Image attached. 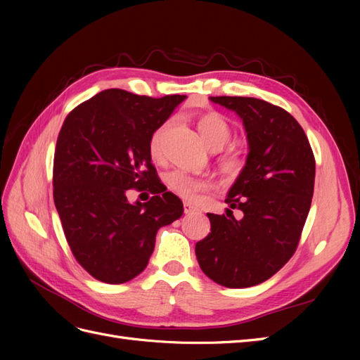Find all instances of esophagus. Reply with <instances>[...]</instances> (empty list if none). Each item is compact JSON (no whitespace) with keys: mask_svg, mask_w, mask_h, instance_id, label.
Returning <instances> with one entry per match:
<instances>
[{"mask_svg":"<svg viewBox=\"0 0 360 360\" xmlns=\"http://www.w3.org/2000/svg\"><path fill=\"white\" fill-rule=\"evenodd\" d=\"M183 210H184V213H195V212H200L197 207H195L192 202H189V201H184L183 202Z\"/></svg>","mask_w":360,"mask_h":360,"instance_id":"34e87169","label":"esophagus"}]
</instances>
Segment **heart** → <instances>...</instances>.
Segmentation results:
<instances>
[{"label": "heart", "mask_w": 360, "mask_h": 360, "mask_svg": "<svg viewBox=\"0 0 360 360\" xmlns=\"http://www.w3.org/2000/svg\"><path fill=\"white\" fill-rule=\"evenodd\" d=\"M172 126L171 120L163 122L155 129L148 141V153L155 162H162L165 158V141L169 129ZM198 130L204 144L212 151H219L224 146L230 144L233 138V129L226 118L217 112L204 114L198 118ZM217 169L226 180H236L243 174L246 168V155L238 147H227L217 156ZM165 184L171 192L184 200H195L198 195L210 188V180L204 176H195L181 169H172L165 174Z\"/></svg>", "instance_id": "1"}]
</instances>
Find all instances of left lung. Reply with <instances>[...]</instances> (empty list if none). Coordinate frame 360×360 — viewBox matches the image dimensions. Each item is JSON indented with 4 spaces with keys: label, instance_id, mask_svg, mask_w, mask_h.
<instances>
[{
    "label": "left lung",
    "instance_id": "obj_1",
    "mask_svg": "<svg viewBox=\"0 0 360 360\" xmlns=\"http://www.w3.org/2000/svg\"><path fill=\"white\" fill-rule=\"evenodd\" d=\"M210 101L243 120L249 155L225 202L226 214L207 213L210 233L195 245L201 270L216 284L246 288L274 276L296 252L311 209L315 158L290 112L255 97ZM233 210L241 212L234 218Z\"/></svg>",
    "mask_w": 360,
    "mask_h": 360
}]
</instances>
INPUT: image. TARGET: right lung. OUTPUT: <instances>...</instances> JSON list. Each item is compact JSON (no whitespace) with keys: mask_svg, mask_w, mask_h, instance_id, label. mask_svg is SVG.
<instances>
[{"mask_svg":"<svg viewBox=\"0 0 360 360\" xmlns=\"http://www.w3.org/2000/svg\"><path fill=\"white\" fill-rule=\"evenodd\" d=\"M186 96L97 93L69 112L53 155V202L75 259L97 281L123 284L153 254L156 233L183 214L151 163L148 141ZM129 188L150 190L130 205Z\"/></svg>","mask_w":360,"mask_h":360,"instance_id":"add662e5","label":"right lung"}]
</instances>
